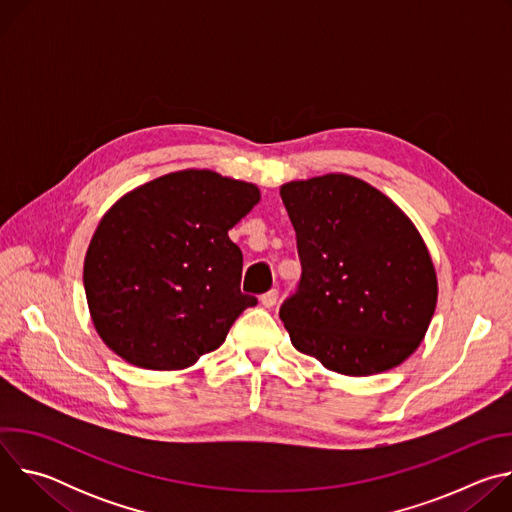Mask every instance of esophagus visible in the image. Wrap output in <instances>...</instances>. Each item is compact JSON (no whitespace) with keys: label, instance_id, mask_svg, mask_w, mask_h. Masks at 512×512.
<instances>
[{"label":"esophagus","instance_id":"1","mask_svg":"<svg viewBox=\"0 0 512 512\" xmlns=\"http://www.w3.org/2000/svg\"><path fill=\"white\" fill-rule=\"evenodd\" d=\"M277 298H279V291H277V289H269L267 294L261 296V304H263L265 308H273V306L277 304Z\"/></svg>","mask_w":512,"mask_h":512}]
</instances>
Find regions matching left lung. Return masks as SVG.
<instances>
[{
	"label": "left lung",
	"mask_w": 512,
	"mask_h": 512,
	"mask_svg": "<svg viewBox=\"0 0 512 512\" xmlns=\"http://www.w3.org/2000/svg\"><path fill=\"white\" fill-rule=\"evenodd\" d=\"M279 194L302 263L296 294L279 308L291 344L348 377L397 367L437 302L429 251L407 214L348 174L287 182Z\"/></svg>",
	"instance_id": "obj_1"
}]
</instances>
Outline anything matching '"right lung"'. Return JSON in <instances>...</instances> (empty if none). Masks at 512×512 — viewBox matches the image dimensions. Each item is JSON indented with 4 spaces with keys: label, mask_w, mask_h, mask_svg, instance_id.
<instances>
[{
    "label": "right lung",
    "mask_w": 512,
    "mask_h": 512,
    "mask_svg": "<svg viewBox=\"0 0 512 512\" xmlns=\"http://www.w3.org/2000/svg\"><path fill=\"white\" fill-rule=\"evenodd\" d=\"M259 188L182 170L117 200L91 239L83 281L93 324L123 360L180 371L221 346L243 310V253L229 231Z\"/></svg>",
    "instance_id": "obj_1"
}]
</instances>
